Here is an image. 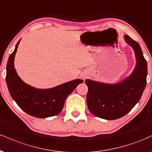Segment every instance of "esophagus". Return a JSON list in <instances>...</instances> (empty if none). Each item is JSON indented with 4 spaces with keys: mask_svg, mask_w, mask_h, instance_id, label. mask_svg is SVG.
Segmentation results:
<instances>
[{
    "mask_svg": "<svg viewBox=\"0 0 152 152\" xmlns=\"http://www.w3.org/2000/svg\"><path fill=\"white\" fill-rule=\"evenodd\" d=\"M86 78V76H84V77H83V78Z\"/></svg>",
    "mask_w": 152,
    "mask_h": 152,
    "instance_id": "34e87169",
    "label": "esophagus"
}]
</instances>
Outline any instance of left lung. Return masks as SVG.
<instances>
[{
  "instance_id": "1",
  "label": "left lung",
  "mask_w": 152,
  "mask_h": 152,
  "mask_svg": "<svg viewBox=\"0 0 152 152\" xmlns=\"http://www.w3.org/2000/svg\"><path fill=\"white\" fill-rule=\"evenodd\" d=\"M126 42L135 52L137 64L132 74L116 84L86 79V102L88 110L97 117L107 120L125 116L140 100L146 85L147 63L137 41L124 36Z\"/></svg>"
}]
</instances>
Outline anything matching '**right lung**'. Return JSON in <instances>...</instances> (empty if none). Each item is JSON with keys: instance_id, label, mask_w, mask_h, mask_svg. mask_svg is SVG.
<instances>
[{"instance_id": "right-lung-1", "label": "right lung", "mask_w": 152, "mask_h": 152, "mask_svg": "<svg viewBox=\"0 0 152 152\" xmlns=\"http://www.w3.org/2000/svg\"><path fill=\"white\" fill-rule=\"evenodd\" d=\"M19 42L10 55L6 67V80L10 96L23 111L34 117L47 118L58 114L68 96L83 81L76 79L48 89H38L26 84L14 69Z\"/></svg>"}]
</instances>
